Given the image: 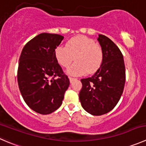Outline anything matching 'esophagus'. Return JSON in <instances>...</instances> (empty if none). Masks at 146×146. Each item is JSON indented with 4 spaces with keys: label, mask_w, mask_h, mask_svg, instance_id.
<instances>
[{
    "label": "esophagus",
    "mask_w": 146,
    "mask_h": 146,
    "mask_svg": "<svg viewBox=\"0 0 146 146\" xmlns=\"http://www.w3.org/2000/svg\"><path fill=\"white\" fill-rule=\"evenodd\" d=\"M69 80H70V83H72V82H73L74 80H76V78H72V77H69Z\"/></svg>",
    "instance_id": "1"
}]
</instances>
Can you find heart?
Wrapping results in <instances>:
<instances>
[{
  "label": "heart",
  "mask_w": 146,
  "mask_h": 146,
  "mask_svg": "<svg viewBox=\"0 0 146 146\" xmlns=\"http://www.w3.org/2000/svg\"><path fill=\"white\" fill-rule=\"evenodd\" d=\"M54 53L57 62L63 68L68 67L75 59L76 63L68 69L67 72L76 76L96 72L104 58L101 46L84 35L73 38L67 42L66 46H57Z\"/></svg>",
  "instance_id": "heart-1"
}]
</instances>
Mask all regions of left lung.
Listing matches in <instances>:
<instances>
[{
    "instance_id": "left-lung-1",
    "label": "left lung",
    "mask_w": 146,
    "mask_h": 146,
    "mask_svg": "<svg viewBox=\"0 0 146 146\" xmlns=\"http://www.w3.org/2000/svg\"><path fill=\"white\" fill-rule=\"evenodd\" d=\"M98 40L104 53L100 68L91 77L80 80L79 99L85 111L93 115L110 112L119 101L125 82L123 56L118 46L106 35Z\"/></svg>"
}]
</instances>
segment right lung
Returning <instances> with one entry per match:
<instances>
[{
  "mask_svg": "<svg viewBox=\"0 0 146 146\" xmlns=\"http://www.w3.org/2000/svg\"><path fill=\"white\" fill-rule=\"evenodd\" d=\"M63 36L40 33L23 48L18 68V87L24 101L33 111L47 115L62 104L70 85L55 57V49Z\"/></svg>",
  "mask_w": 146,
  "mask_h": 146,
  "instance_id": "obj_1",
  "label": "right lung"
}]
</instances>
